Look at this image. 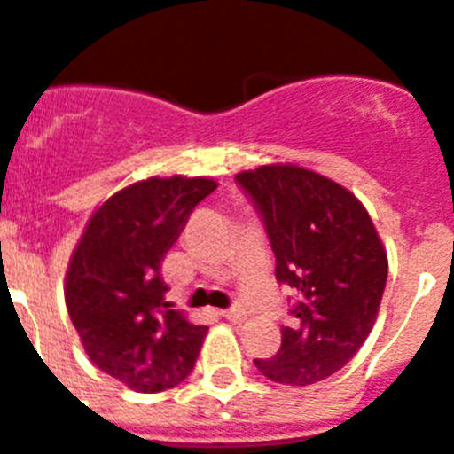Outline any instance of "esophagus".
<instances>
[{
  "label": "esophagus",
  "instance_id": "34e87169",
  "mask_svg": "<svg viewBox=\"0 0 454 454\" xmlns=\"http://www.w3.org/2000/svg\"><path fill=\"white\" fill-rule=\"evenodd\" d=\"M220 316L230 320V323H246V318H247L246 309H240V307L224 309V311H220Z\"/></svg>",
  "mask_w": 454,
  "mask_h": 454
}]
</instances>
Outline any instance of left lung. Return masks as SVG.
<instances>
[{"mask_svg":"<svg viewBox=\"0 0 454 454\" xmlns=\"http://www.w3.org/2000/svg\"><path fill=\"white\" fill-rule=\"evenodd\" d=\"M236 179L266 220L277 279L298 291L282 348L254 366L272 382L309 387L346 366L371 334L387 247L355 192L320 172L268 163Z\"/></svg>","mask_w":454,"mask_h":454,"instance_id":"8db88e82","label":"left lung"}]
</instances>
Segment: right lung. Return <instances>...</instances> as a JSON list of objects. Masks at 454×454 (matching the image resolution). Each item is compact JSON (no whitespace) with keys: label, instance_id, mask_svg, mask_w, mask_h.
<instances>
[{"label":"right lung","instance_id":"1","mask_svg":"<svg viewBox=\"0 0 454 454\" xmlns=\"http://www.w3.org/2000/svg\"><path fill=\"white\" fill-rule=\"evenodd\" d=\"M211 177H150L120 188L88 218L66 270V307L90 362L136 393L191 375L208 327L166 302L161 262Z\"/></svg>","mask_w":454,"mask_h":454}]
</instances>
